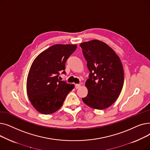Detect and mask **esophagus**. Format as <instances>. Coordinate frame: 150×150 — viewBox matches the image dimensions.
<instances>
[{
  "label": "esophagus",
  "instance_id": "obj_1",
  "mask_svg": "<svg viewBox=\"0 0 150 150\" xmlns=\"http://www.w3.org/2000/svg\"><path fill=\"white\" fill-rule=\"evenodd\" d=\"M80 87H81V84H76L75 85V88H76V89H79Z\"/></svg>",
  "mask_w": 150,
  "mask_h": 150
}]
</instances>
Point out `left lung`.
<instances>
[{
  "mask_svg": "<svg viewBox=\"0 0 150 150\" xmlns=\"http://www.w3.org/2000/svg\"><path fill=\"white\" fill-rule=\"evenodd\" d=\"M80 45L90 72L85 83L88 93L82 100L93 109H105L114 103L122 91V64L115 52L101 41L94 39Z\"/></svg>",
  "mask_w": 150,
  "mask_h": 150,
  "instance_id": "1",
  "label": "left lung"
}]
</instances>
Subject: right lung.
Wrapping results in <instances>:
<instances>
[{
    "label": "right lung",
    "instance_id": "right-lung-1",
    "mask_svg": "<svg viewBox=\"0 0 150 150\" xmlns=\"http://www.w3.org/2000/svg\"><path fill=\"white\" fill-rule=\"evenodd\" d=\"M76 45L55 44L41 52L31 64L27 80V92L31 105L42 114H50L62 106L74 84L59 80L65 72L67 59Z\"/></svg>",
    "mask_w": 150,
    "mask_h": 150
}]
</instances>
